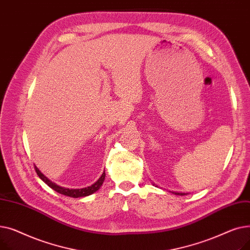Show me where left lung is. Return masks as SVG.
Listing matches in <instances>:
<instances>
[{
  "mask_svg": "<svg viewBox=\"0 0 250 250\" xmlns=\"http://www.w3.org/2000/svg\"><path fill=\"white\" fill-rule=\"evenodd\" d=\"M175 194H177V195H185L186 193H183V192H175Z\"/></svg>",
  "mask_w": 250,
  "mask_h": 250,
  "instance_id": "8db88e82",
  "label": "left lung"
}]
</instances>
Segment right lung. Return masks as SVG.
<instances>
[{"instance_id": "obj_1", "label": "right lung", "mask_w": 250, "mask_h": 250, "mask_svg": "<svg viewBox=\"0 0 250 250\" xmlns=\"http://www.w3.org/2000/svg\"><path fill=\"white\" fill-rule=\"evenodd\" d=\"M35 171H36L37 175L39 176V178H41L43 182H45L50 188H52V189L56 190L57 192H59L61 194L71 196V198H82V196H88L92 193L96 192L101 188L102 183L105 179V171H104L102 173V175L100 176V178L90 187H87V188H77V189H75V188H62V187H60V186L56 185L55 182H52L51 180H49L46 176H44V174L42 173L41 170H39L36 166H35Z\"/></svg>"}]
</instances>
